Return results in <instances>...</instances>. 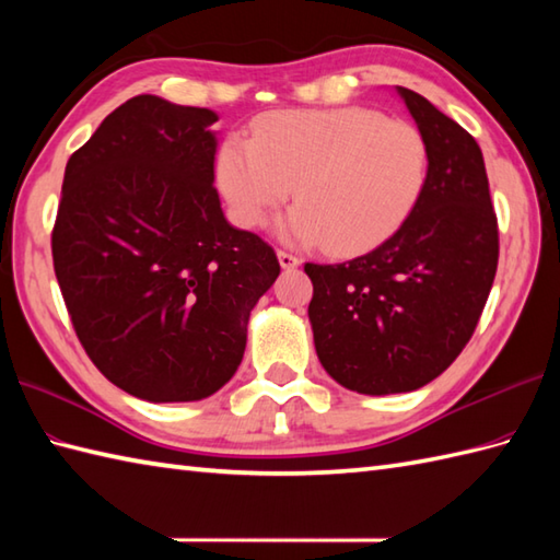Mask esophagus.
<instances>
[{"instance_id": "34e87169", "label": "esophagus", "mask_w": 560, "mask_h": 560, "mask_svg": "<svg viewBox=\"0 0 560 560\" xmlns=\"http://www.w3.org/2000/svg\"><path fill=\"white\" fill-rule=\"evenodd\" d=\"M277 257H279V265H281L283 269H295V267H301V257H295V255L287 253V249H279Z\"/></svg>"}]
</instances>
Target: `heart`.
I'll return each mask as SVG.
<instances>
[{"label":"heart","mask_w":560,"mask_h":560,"mask_svg":"<svg viewBox=\"0 0 560 560\" xmlns=\"http://www.w3.org/2000/svg\"><path fill=\"white\" fill-rule=\"evenodd\" d=\"M217 171L245 229L265 225L293 185L299 205L281 223L283 237L355 255L409 219L425 185L428 147L413 125L368 108L283 110L261 117L253 139H225Z\"/></svg>","instance_id":"1"}]
</instances>
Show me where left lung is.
<instances>
[{
    "label": "left lung",
    "mask_w": 560,
    "mask_h": 560,
    "mask_svg": "<svg viewBox=\"0 0 560 560\" xmlns=\"http://www.w3.org/2000/svg\"><path fill=\"white\" fill-rule=\"evenodd\" d=\"M397 93L428 147L419 201L368 255L305 265L317 359L361 395L411 392L443 373L477 329L498 267V219L477 139L416 91Z\"/></svg>",
    "instance_id": "obj_1"
}]
</instances>
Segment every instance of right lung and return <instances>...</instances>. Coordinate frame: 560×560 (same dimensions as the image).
Segmentation results:
<instances>
[{"label": "right lung", "instance_id": "obj_1", "mask_svg": "<svg viewBox=\"0 0 560 560\" xmlns=\"http://www.w3.org/2000/svg\"><path fill=\"white\" fill-rule=\"evenodd\" d=\"M219 115L135 96L71 153L52 229L59 291L93 365L147 401H197L243 361L279 277L213 187Z\"/></svg>", "mask_w": 560, "mask_h": 560}]
</instances>
